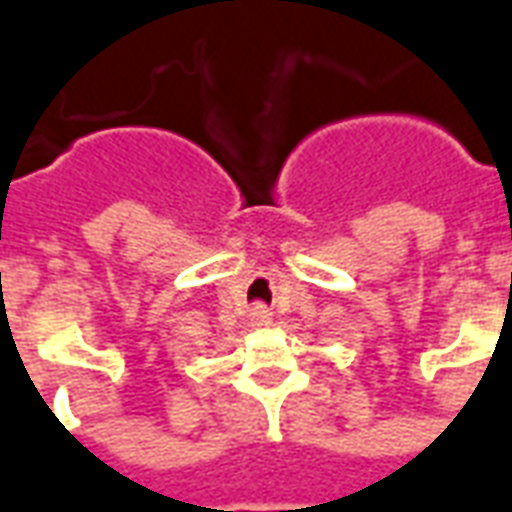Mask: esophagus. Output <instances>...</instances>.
Masks as SVG:
<instances>
[{
  "label": "esophagus",
  "mask_w": 512,
  "mask_h": 512,
  "mask_svg": "<svg viewBox=\"0 0 512 512\" xmlns=\"http://www.w3.org/2000/svg\"><path fill=\"white\" fill-rule=\"evenodd\" d=\"M249 320H252L255 328H268V325L274 323V317H271V312H268V306L263 304H257L249 309Z\"/></svg>",
  "instance_id": "esophagus-1"
}]
</instances>
